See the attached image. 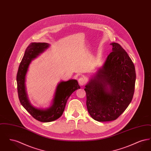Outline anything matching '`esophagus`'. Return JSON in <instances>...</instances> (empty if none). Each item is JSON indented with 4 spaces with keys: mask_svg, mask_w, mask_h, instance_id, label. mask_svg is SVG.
<instances>
[{
    "mask_svg": "<svg viewBox=\"0 0 151 151\" xmlns=\"http://www.w3.org/2000/svg\"><path fill=\"white\" fill-rule=\"evenodd\" d=\"M78 82H79V84L80 86H84V85L86 84V79H85L84 77L81 76V77H80V78H79V80H78Z\"/></svg>",
    "mask_w": 151,
    "mask_h": 151,
    "instance_id": "esophagus-1",
    "label": "esophagus"
}]
</instances>
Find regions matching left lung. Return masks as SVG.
<instances>
[{
  "mask_svg": "<svg viewBox=\"0 0 151 151\" xmlns=\"http://www.w3.org/2000/svg\"><path fill=\"white\" fill-rule=\"evenodd\" d=\"M112 52L89 80L84 89L86 107L99 122L115 120L128 107L135 91V65L118 43H110Z\"/></svg>",
  "mask_w": 151,
  "mask_h": 151,
  "instance_id": "left-lung-1",
  "label": "left lung"
}]
</instances>
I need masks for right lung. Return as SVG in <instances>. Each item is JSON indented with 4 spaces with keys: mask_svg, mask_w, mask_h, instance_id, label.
Listing matches in <instances>:
<instances>
[{
    "mask_svg": "<svg viewBox=\"0 0 151 151\" xmlns=\"http://www.w3.org/2000/svg\"><path fill=\"white\" fill-rule=\"evenodd\" d=\"M49 46V43L45 42L30 43L25 51L16 77L18 96L22 106L36 120L42 122H52L60 117L71 94L76 89L80 88L76 80L62 81L58 84L52 104L49 108L38 109L30 104L26 91V75L32 60L46 50Z\"/></svg>",
    "mask_w": 151,
    "mask_h": 151,
    "instance_id": "right-lung-1",
    "label": "right lung"
}]
</instances>
